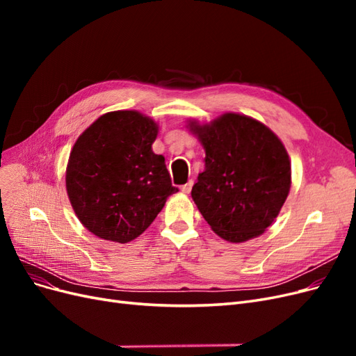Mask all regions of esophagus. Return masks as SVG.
I'll return each instance as SVG.
<instances>
[{
    "mask_svg": "<svg viewBox=\"0 0 356 356\" xmlns=\"http://www.w3.org/2000/svg\"><path fill=\"white\" fill-rule=\"evenodd\" d=\"M191 187H193V181L190 179V181L187 182V184L181 186V191H182V193H187V195H188V193L191 191Z\"/></svg>",
    "mask_w": 356,
    "mask_h": 356,
    "instance_id": "34e87169",
    "label": "esophagus"
}]
</instances>
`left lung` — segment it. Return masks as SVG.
Wrapping results in <instances>:
<instances>
[{"instance_id":"left-lung-1","label":"left lung","mask_w":356,"mask_h":356,"mask_svg":"<svg viewBox=\"0 0 356 356\" xmlns=\"http://www.w3.org/2000/svg\"><path fill=\"white\" fill-rule=\"evenodd\" d=\"M204 148V170L191 197L211 229L229 242H245L273 222L288 196L291 165L270 129L227 113L211 124L190 123Z\"/></svg>"}]
</instances>
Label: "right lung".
Wrapping results in <instances>:
<instances>
[{
  "label": "right lung",
  "mask_w": 356,
  "mask_h": 356,
  "mask_svg": "<svg viewBox=\"0 0 356 356\" xmlns=\"http://www.w3.org/2000/svg\"><path fill=\"white\" fill-rule=\"evenodd\" d=\"M157 124L136 111L101 115L70 154L67 191L86 229L105 241L131 242L178 191L152 144Z\"/></svg>",
  "instance_id": "1"
}]
</instances>
